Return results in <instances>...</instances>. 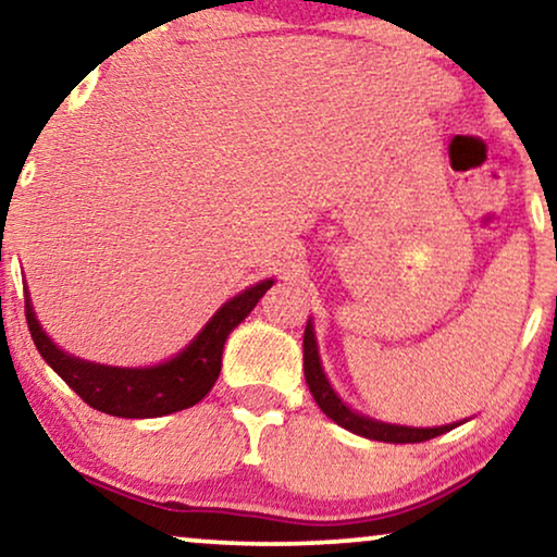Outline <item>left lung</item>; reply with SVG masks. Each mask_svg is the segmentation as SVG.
I'll return each instance as SVG.
<instances>
[{"mask_svg":"<svg viewBox=\"0 0 557 557\" xmlns=\"http://www.w3.org/2000/svg\"><path fill=\"white\" fill-rule=\"evenodd\" d=\"M302 369H306V382H308L310 395H313L315 405L321 407L323 414H329L336 425L351 430L354 435H361V438L382 441V443H422L430 438H438V435L448 433V430H454L466 422V420L450 422V425H438V428H412V425H395V422H382V420L369 418V414L351 410V407L338 397V392L333 389V384L323 372L321 354H318L313 318H308L306 333H302Z\"/></svg>","mask_w":557,"mask_h":557,"instance_id":"1","label":"left lung"}]
</instances>
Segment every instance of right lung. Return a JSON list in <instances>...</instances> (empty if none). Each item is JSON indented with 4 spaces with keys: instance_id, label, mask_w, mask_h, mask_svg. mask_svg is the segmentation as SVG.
Returning <instances> with one entry per match:
<instances>
[{
    "instance_id": "add662e5",
    "label": "right lung",
    "mask_w": 557,
    "mask_h": 557,
    "mask_svg": "<svg viewBox=\"0 0 557 557\" xmlns=\"http://www.w3.org/2000/svg\"><path fill=\"white\" fill-rule=\"evenodd\" d=\"M274 280L247 287L226 300L183 351L152 367H109L63 351L37 321L25 290L27 329L48 367L94 410L114 418H162L185 410L209 395L221 372V354L236 325L247 318Z\"/></svg>"
}]
</instances>
